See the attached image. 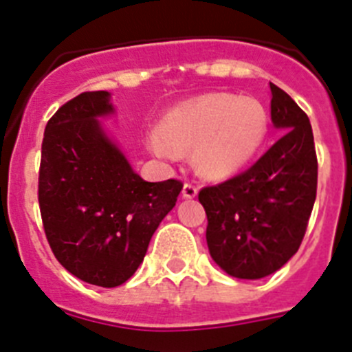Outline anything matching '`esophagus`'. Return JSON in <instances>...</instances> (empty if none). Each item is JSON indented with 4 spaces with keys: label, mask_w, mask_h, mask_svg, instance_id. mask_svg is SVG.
<instances>
[{
    "label": "esophagus",
    "mask_w": 352,
    "mask_h": 352,
    "mask_svg": "<svg viewBox=\"0 0 352 352\" xmlns=\"http://www.w3.org/2000/svg\"><path fill=\"white\" fill-rule=\"evenodd\" d=\"M198 195V188H196V186H192V184H184V188H182V196L186 199H191V198H195V196Z\"/></svg>",
    "instance_id": "esophagus-1"
}]
</instances>
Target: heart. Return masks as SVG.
Wrapping results in <instances>:
<instances>
[{"label":"heart","mask_w":352,"mask_h":352,"mask_svg":"<svg viewBox=\"0 0 352 352\" xmlns=\"http://www.w3.org/2000/svg\"><path fill=\"white\" fill-rule=\"evenodd\" d=\"M268 128L267 110L254 98L212 94L166 113L161 128L147 135V145L163 160H177L182 148H192L195 168L223 179L254 160Z\"/></svg>","instance_id":"b5f03b06"}]
</instances>
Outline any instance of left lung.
<instances>
[{"label": "left lung", "mask_w": 352, "mask_h": 352, "mask_svg": "<svg viewBox=\"0 0 352 352\" xmlns=\"http://www.w3.org/2000/svg\"><path fill=\"white\" fill-rule=\"evenodd\" d=\"M275 128L286 131L251 168L199 191L207 245L228 275L263 278L298 251L318 189V157L307 113L270 84Z\"/></svg>", "instance_id": "1"}]
</instances>
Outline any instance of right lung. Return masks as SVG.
<instances>
[{
	"mask_svg": "<svg viewBox=\"0 0 352 352\" xmlns=\"http://www.w3.org/2000/svg\"><path fill=\"white\" fill-rule=\"evenodd\" d=\"M110 113L107 91L65 103L45 126L38 177L54 256L69 274L101 287L121 286L137 272L182 191L180 180L145 182L133 172L98 121Z\"/></svg>",
	"mask_w": 352,
	"mask_h": 352,
	"instance_id": "obj_1",
	"label": "right lung"
}]
</instances>
